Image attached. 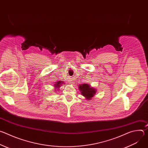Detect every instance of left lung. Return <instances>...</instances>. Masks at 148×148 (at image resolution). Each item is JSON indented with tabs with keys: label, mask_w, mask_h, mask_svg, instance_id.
<instances>
[{
	"label": "left lung",
	"mask_w": 148,
	"mask_h": 148,
	"mask_svg": "<svg viewBox=\"0 0 148 148\" xmlns=\"http://www.w3.org/2000/svg\"><path fill=\"white\" fill-rule=\"evenodd\" d=\"M79 91H81L82 95L84 97H85L87 99H91V98L94 96L96 92L95 89L91 88L87 84H82V85H79Z\"/></svg>",
	"instance_id": "8db88e82"
}]
</instances>
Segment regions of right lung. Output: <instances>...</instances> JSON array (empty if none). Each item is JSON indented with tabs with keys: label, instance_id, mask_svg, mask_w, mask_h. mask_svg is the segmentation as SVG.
<instances>
[{
	"label": "right lung",
	"instance_id": "1",
	"mask_svg": "<svg viewBox=\"0 0 148 148\" xmlns=\"http://www.w3.org/2000/svg\"><path fill=\"white\" fill-rule=\"evenodd\" d=\"M60 84H61V82L59 81V82H56V84H55V87H57V88H59L60 87Z\"/></svg>",
	"mask_w": 148,
	"mask_h": 148
}]
</instances>
